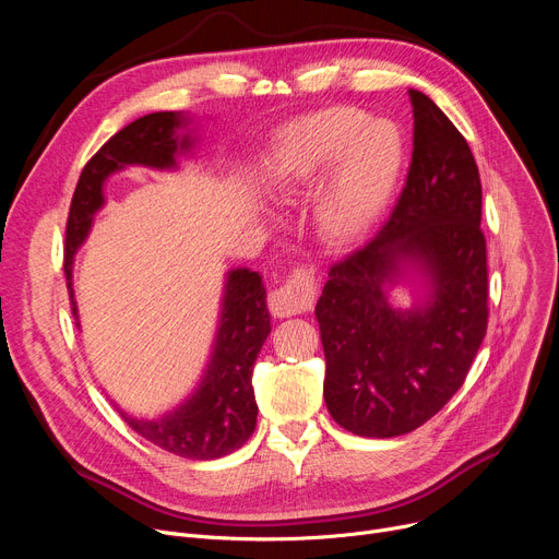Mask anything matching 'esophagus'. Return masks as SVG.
<instances>
[{"instance_id": "1", "label": "esophagus", "mask_w": 559, "mask_h": 559, "mask_svg": "<svg viewBox=\"0 0 559 559\" xmlns=\"http://www.w3.org/2000/svg\"><path fill=\"white\" fill-rule=\"evenodd\" d=\"M317 297V283L310 270H297L292 274L285 285L274 289L270 295V310L274 317H292L306 312Z\"/></svg>"}]
</instances>
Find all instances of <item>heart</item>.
Masks as SVG:
<instances>
[{"label": "heart", "mask_w": 559, "mask_h": 559, "mask_svg": "<svg viewBox=\"0 0 559 559\" xmlns=\"http://www.w3.org/2000/svg\"><path fill=\"white\" fill-rule=\"evenodd\" d=\"M403 138L390 122L354 108H329L289 124L267 167L278 201L331 171L314 205L319 233L333 245L358 240L385 213L403 169Z\"/></svg>", "instance_id": "b5f03b06"}]
</instances>
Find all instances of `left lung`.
Here are the masks:
<instances>
[{
	"label": "left lung",
	"instance_id": "1",
	"mask_svg": "<svg viewBox=\"0 0 559 559\" xmlns=\"http://www.w3.org/2000/svg\"><path fill=\"white\" fill-rule=\"evenodd\" d=\"M415 150L407 181L376 238L333 264L314 306L331 417L360 437L413 432L462 388L487 333L480 174L439 106L409 91ZM423 295L399 309L391 289Z\"/></svg>",
	"mask_w": 559,
	"mask_h": 559
}]
</instances>
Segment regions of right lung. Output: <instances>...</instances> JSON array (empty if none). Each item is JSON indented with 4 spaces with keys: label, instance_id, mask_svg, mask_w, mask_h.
I'll return each instance as SVG.
<instances>
[{
    "label": "right lung",
    "instance_id": "1",
    "mask_svg": "<svg viewBox=\"0 0 559 559\" xmlns=\"http://www.w3.org/2000/svg\"><path fill=\"white\" fill-rule=\"evenodd\" d=\"M197 129L188 112L144 115L115 133L83 167L66 230V278L76 326L74 255L87 240L95 215L104 209L108 176L131 165L160 171L179 169V158L194 152ZM270 331L267 289L262 276L247 267L230 270L224 283L211 358L194 390L158 417H131L120 409L122 419L146 442L188 460H215L240 449L255 428L258 405L251 373Z\"/></svg>",
    "mask_w": 559,
    "mask_h": 559
}]
</instances>
